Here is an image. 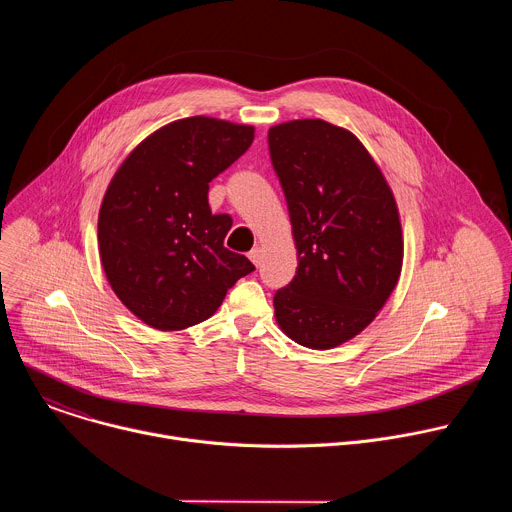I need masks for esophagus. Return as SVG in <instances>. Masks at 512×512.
<instances>
[{"label":"esophagus","instance_id":"1","mask_svg":"<svg viewBox=\"0 0 512 512\" xmlns=\"http://www.w3.org/2000/svg\"><path fill=\"white\" fill-rule=\"evenodd\" d=\"M261 247H253L251 251H249V259L255 263V265H259L261 263Z\"/></svg>","mask_w":512,"mask_h":512}]
</instances>
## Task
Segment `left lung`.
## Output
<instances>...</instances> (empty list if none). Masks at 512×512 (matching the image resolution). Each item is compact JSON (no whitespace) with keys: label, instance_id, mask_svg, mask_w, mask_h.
Masks as SVG:
<instances>
[{"label":"left lung","instance_id":"1","mask_svg":"<svg viewBox=\"0 0 512 512\" xmlns=\"http://www.w3.org/2000/svg\"><path fill=\"white\" fill-rule=\"evenodd\" d=\"M298 249L275 291L279 328L302 346L334 348L367 328L395 289L403 237L393 192L350 131L298 119L267 133Z\"/></svg>","mask_w":512,"mask_h":512}]
</instances>
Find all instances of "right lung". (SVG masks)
<instances>
[{
    "label": "right lung",
    "instance_id": "add662e5",
    "mask_svg": "<svg viewBox=\"0 0 512 512\" xmlns=\"http://www.w3.org/2000/svg\"><path fill=\"white\" fill-rule=\"evenodd\" d=\"M255 129L212 117L145 137L115 172L99 210V253L117 298L156 330L210 318L255 265L225 247L229 214H212L208 184L253 143Z\"/></svg>",
    "mask_w": 512,
    "mask_h": 512
}]
</instances>
